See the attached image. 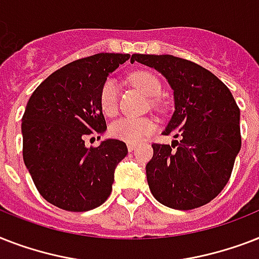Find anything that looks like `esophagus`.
Listing matches in <instances>:
<instances>
[{"instance_id":"1","label":"esophagus","mask_w":259,"mask_h":259,"mask_svg":"<svg viewBox=\"0 0 259 259\" xmlns=\"http://www.w3.org/2000/svg\"><path fill=\"white\" fill-rule=\"evenodd\" d=\"M134 149H136V144H127V150L129 152H133Z\"/></svg>"}]
</instances>
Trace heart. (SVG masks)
I'll return each mask as SVG.
<instances>
[{
  "label": "heart",
  "mask_w": 259,
  "mask_h": 259,
  "mask_svg": "<svg viewBox=\"0 0 259 259\" xmlns=\"http://www.w3.org/2000/svg\"><path fill=\"white\" fill-rule=\"evenodd\" d=\"M132 82L140 91L145 94L146 97L154 98L161 93V83L153 74L140 71L132 76ZM118 83L115 79H106L99 91V106L102 113L111 117L117 113L118 110ZM156 123L148 118H132L123 117L114 121L110 125V134L111 137L121 140V141L129 142V144H137L141 140L154 133Z\"/></svg>",
  "instance_id": "b5f03b06"
}]
</instances>
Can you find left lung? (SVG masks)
I'll use <instances>...</instances> for the list:
<instances>
[{
	"mask_svg": "<svg viewBox=\"0 0 259 259\" xmlns=\"http://www.w3.org/2000/svg\"><path fill=\"white\" fill-rule=\"evenodd\" d=\"M161 72L173 90L175 113L164 130L180 141L153 144L146 164L150 192L161 204L193 209L207 204L229 183L241 150L239 107L212 72L172 55H132Z\"/></svg>",
	"mask_w": 259,
	"mask_h": 259,
	"instance_id": "obj_1",
	"label": "left lung"
}]
</instances>
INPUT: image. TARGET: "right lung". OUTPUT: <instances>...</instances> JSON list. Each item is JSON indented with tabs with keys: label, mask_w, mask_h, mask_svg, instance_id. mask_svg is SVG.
Returning a JSON list of instances; mask_svg holds the SVG:
<instances>
[{
	"label": "right lung",
	"mask_w": 259,
	"mask_h": 259,
	"mask_svg": "<svg viewBox=\"0 0 259 259\" xmlns=\"http://www.w3.org/2000/svg\"><path fill=\"white\" fill-rule=\"evenodd\" d=\"M129 54H97L51 74L34 90L22 115V157L38 193L59 208L83 212L103 204L114 170L127 154L119 140L86 148L84 138L107 126L99 91Z\"/></svg>",
	"instance_id": "1"
}]
</instances>
